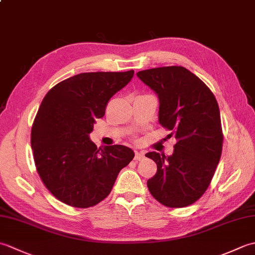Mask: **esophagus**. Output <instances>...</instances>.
Instances as JSON below:
<instances>
[{"label":"esophagus","mask_w":255,"mask_h":255,"mask_svg":"<svg viewBox=\"0 0 255 255\" xmlns=\"http://www.w3.org/2000/svg\"><path fill=\"white\" fill-rule=\"evenodd\" d=\"M144 159V152L142 151H134V160L141 161Z\"/></svg>","instance_id":"obj_1"}]
</instances>
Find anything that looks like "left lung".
<instances>
[{"label":"left lung","mask_w":255,"mask_h":255,"mask_svg":"<svg viewBox=\"0 0 255 255\" xmlns=\"http://www.w3.org/2000/svg\"><path fill=\"white\" fill-rule=\"evenodd\" d=\"M137 77L158 95L159 123L177 140L172 155L145 154L156 163L148 188L166 207H186L203 196L219 163L224 136L218 103L208 86L184 67L143 70Z\"/></svg>","instance_id":"1"}]
</instances>
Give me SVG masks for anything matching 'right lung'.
I'll use <instances>...</instances> for the list:
<instances>
[{
    "mask_svg": "<svg viewBox=\"0 0 255 255\" xmlns=\"http://www.w3.org/2000/svg\"><path fill=\"white\" fill-rule=\"evenodd\" d=\"M133 73H80L53 86L42 100L31 128V149L42 183L60 202L77 208L99 204L133 159L130 148L97 149L90 139L95 119L105 115L108 101Z\"/></svg>",
    "mask_w": 255,
    "mask_h": 255,
    "instance_id": "1",
    "label": "right lung"
}]
</instances>
